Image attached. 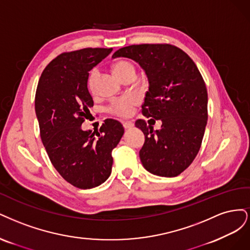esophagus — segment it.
<instances>
[{
  "mask_svg": "<svg viewBox=\"0 0 250 250\" xmlns=\"http://www.w3.org/2000/svg\"><path fill=\"white\" fill-rule=\"evenodd\" d=\"M123 125L125 130H128V128H132L134 126V124L132 122H124Z\"/></svg>",
  "mask_w": 250,
  "mask_h": 250,
  "instance_id": "1",
  "label": "esophagus"
}]
</instances>
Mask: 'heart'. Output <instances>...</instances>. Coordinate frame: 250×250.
I'll return each mask as SVG.
<instances>
[{
    "instance_id": "b5f03b06",
    "label": "heart",
    "mask_w": 250,
    "mask_h": 250,
    "mask_svg": "<svg viewBox=\"0 0 250 250\" xmlns=\"http://www.w3.org/2000/svg\"><path fill=\"white\" fill-rule=\"evenodd\" d=\"M130 69H135V67L133 64L128 61L122 60V61H118L114 64V72L118 78L123 74H125V71L130 70ZM98 77H99L98 68H93L90 71L89 77H88V88H89L90 90H94L96 79H98ZM135 104H136V99L134 98V96L126 95V96H124V98L118 99L112 103L110 110H111V112H113L114 114H117L119 116H127L131 114Z\"/></svg>"
}]
</instances>
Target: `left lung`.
Wrapping results in <instances>:
<instances>
[{
    "mask_svg": "<svg viewBox=\"0 0 250 250\" xmlns=\"http://www.w3.org/2000/svg\"><path fill=\"white\" fill-rule=\"evenodd\" d=\"M118 57L136 61L146 71L142 114L162 123L156 131L143 119L135 123L146 136L139 151L143 167L165 178L181 174L198 154L208 120V92L197 66L171 44L128 45L112 56Z\"/></svg>",
    "mask_w": 250,
    "mask_h": 250,
    "instance_id": "obj_1",
    "label": "left lung"
}]
</instances>
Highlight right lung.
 I'll list each match as a JSON object with an SVG mask.
<instances>
[{"mask_svg": "<svg viewBox=\"0 0 250 250\" xmlns=\"http://www.w3.org/2000/svg\"><path fill=\"white\" fill-rule=\"evenodd\" d=\"M112 49H82L63 53L42 71L35 95L40 137L53 166L62 178L80 189H91L111 174L112 150L125 133L123 125L106 119L98 130L83 131L90 114L89 71Z\"/></svg>", "mask_w": 250, "mask_h": 250, "instance_id": "1", "label": "right lung"}]
</instances>
